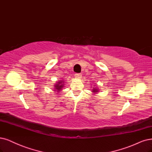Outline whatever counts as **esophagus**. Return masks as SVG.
Returning a JSON list of instances; mask_svg holds the SVG:
<instances>
[{
    "label": "esophagus",
    "mask_w": 152,
    "mask_h": 152,
    "mask_svg": "<svg viewBox=\"0 0 152 152\" xmlns=\"http://www.w3.org/2000/svg\"><path fill=\"white\" fill-rule=\"evenodd\" d=\"M75 76L76 79H81L82 75L80 74V73H76V74L75 75Z\"/></svg>",
    "instance_id": "obj_1"
}]
</instances>
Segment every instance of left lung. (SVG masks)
I'll use <instances>...</instances> for the list:
<instances>
[{
    "mask_svg": "<svg viewBox=\"0 0 152 152\" xmlns=\"http://www.w3.org/2000/svg\"><path fill=\"white\" fill-rule=\"evenodd\" d=\"M91 91H92V93H93V94H96L97 93H98L99 89H98V88L95 87V88H93Z\"/></svg>",
    "mask_w": 152,
    "mask_h": 152,
    "instance_id": "left-lung-1",
    "label": "left lung"
}]
</instances>
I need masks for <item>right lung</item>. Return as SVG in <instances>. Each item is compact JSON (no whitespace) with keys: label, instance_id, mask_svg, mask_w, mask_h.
<instances>
[{"label":"right lung","instance_id":"1","mask_svg":"<svg viewBox=\"0 0 152 152\" xmlns=\"http://www.w3.org/2000/svg\"><path fill=\"white\" fill-rule=\"evenodd\" d=\"M64 81H63V80H61V81H57V83H56L55 85H54V91H56V92H60L62 89H63V88L64 87Z\"/></svg>","mask_w":152,"mask_h":152}]
</instances>
